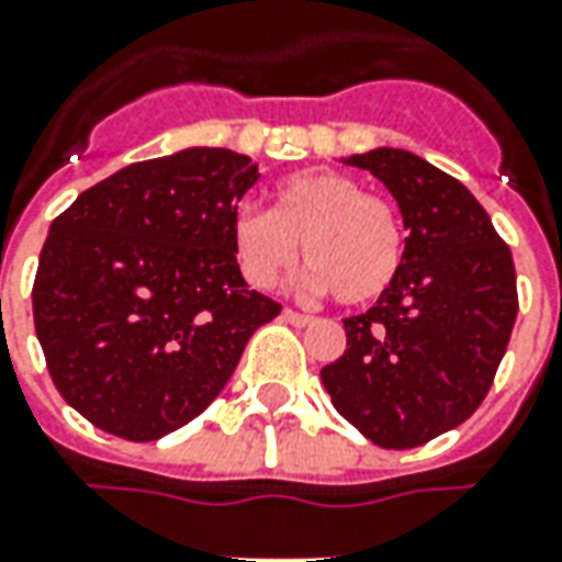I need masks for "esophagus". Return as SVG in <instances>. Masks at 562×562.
I'll use <instances>...</instances> for the list:
<instances>
[{
	"mask_svg": "<svg viewBox=\"0 0 562 562\" xmlns=\"http://www.w3.org/2000/svg\"><path fill=\"white\" fill-rule=\"evenodd\" d=\"M282 319L289 322V325H294V328H304V325H310L313 322V316H307V313H297V310H282Z\"/></svg>",
	"mask_w": 562,
	"mask_h": 562,
	"instance_id": "obj_1",
	"label": "esophagus"
}]
</instances>
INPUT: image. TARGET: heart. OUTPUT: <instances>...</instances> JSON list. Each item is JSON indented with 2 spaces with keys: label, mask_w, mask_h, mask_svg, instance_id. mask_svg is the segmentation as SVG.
<instances>
[{
  "label": "heart",
  "mask_w": 562,
  "mask_h": 562,
  "mask_svg": "<svg viewBox=\"0 0 562 562\" xmlns=\"http://www.w3.org/2000/svg\"><path fill=\"white\" fill-rule=\"evenodd\" d=\"M310 268L301 289L335 292L340 304H368L390 289L404 255V234L390 200L368 194L337 170H301L273 188V210L243 206L231 222L237 268L255 289H273L301 255Z\"/></svg>",
  "instance_id": "b5f03b06"
}]
</instances>
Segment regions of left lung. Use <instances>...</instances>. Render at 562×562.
I'll list each match as a JSON object with an SVG mask.
<instances>
[{
	"instance_id": "1",
	"label": "left lung",
	"mask_w": 562,
	"mask_h": 562,
	"mask_svg": "<svg viewBox=\"0 0 562 562\" xmlns=\"http://www.w3.org/2000/svg\"><path fill=\"white\" fill-rule=\"evenodd\" d=\"M344 164L390 188L407 237L395 282L344 319L347 349L322 386L368 441L407 450L484 402L517 319L514 261L472 191L429 160L374 148Z\"/></svg>"
}]
</instances>
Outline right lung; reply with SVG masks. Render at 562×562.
I'll return each instance as SVG.
<instances>
[{"label": "right lung", "mask_w": 562, "mask_h": 562, "mask_svg": "<svg viewBox=\"0 0 562 562\" xmlns=\"http://www.w3.org/2000/svg\"><path fill=\"white\" fill-rule=\"evenodd\" d=\"M258 176L246 155L194 145L112 172L54 218L35 335L54 386L97 429L158 441L191 423L280 313L231 249Z\"/></svg>", "instance_id": "add662e5"}]
</instances>
